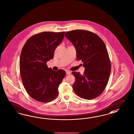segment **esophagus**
Listing matches in <instances>:
<instances>
[{"label":"esophagus","instance_id":"1","mask_svg":"<svg viewBox=\"0 0 134 134\" xmlns=\"http://www.w3.org/2000/svg\"><path fill=\"white\" fill-rule=\"evenodd\" d=\"M65 71H66V74H71V72H70V71H69V70H66Z\"/></svg>","mask_w":134,"mask_h":134}]
</instances>
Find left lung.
Listing matches in <instances>:
<instances>
[{
  "label": "left lung",
  "instance_id": "left-lung-1",
  "mask_svg": "<svg viewBox=\"0 0 134 134\" xmlns=\"http://www.w3.org/2000/svg\"><path fill=\"white\" fill-rule=\"evenodd\" d=\"M65 36L76 50L77 60L83 62L82 75L73 71L75 78L73 89L75 94L86 99L99 96L107 85L111 71V63L105 44L99 36L88 30H71Z\"/></svg>",
  "mask_w": 134,
  "mask_h": 134
}]
</instances>
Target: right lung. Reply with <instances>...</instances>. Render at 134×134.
<instances>
[{
    "instance_id": "1",
    "label": "right lung",
    "mask_w": 134,
    "mask_h": 134,
    "mask_svg": "<svg viewBox=\"0 0 134 134\" xmlns=\"http://www.w3.org/2000/svg\"><path fill=\"white\" fill-rule=\"evenodd\" d=\"M65 31H44L27 39L20 58V72L24 86L35 100L48 103L59 94L58 87L65 75L64 70L48 68L47 61L63 40Z\"/></svg>"
}]
</instances>
